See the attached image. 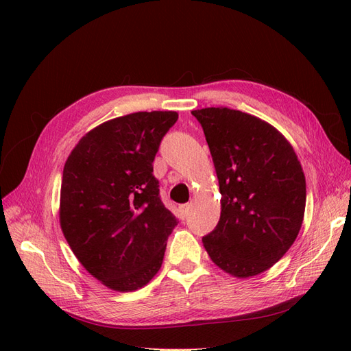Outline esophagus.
Instances as JSON below:
<instances>
[{"label": "esophagus", "mask_w": 351, "mask_h": 351, "mask_svg": "<svg viewBox=\"0 0 351 351\" xmlns=\"http://www.w3.org/2000/svg\"><path fill=\"white\" fill-rule=\"evenodd\" d=\"M178 212H180V217H182L183 219H184V218H187L189 212H190V205H189V204H186V205H182V206L178 208Z\"/></svg>", "instance_id": "obj_1"}]
</instances>
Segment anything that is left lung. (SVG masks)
Instances as JSON below:
<instances>
[{
  "label": "left lung",
  "instance_id": "1",
  "mask_svg": "<svg viewBox=\"0 0 351 351\" xmlns=\"http://www.w3.org/2000/svg\"><path fill=\"white\" fill-rule=\"evenodd\" d=\"M221 193V217L202 243L236 278L268 271L302 228L306 178L293 146L274 125L227 107L195 110Z\"/></svg>",
  "mask_w": 351,
  "mask_h": 351
}]
</instances>
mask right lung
<instances>
[{
    "label": "right lung",
    "instance_id": "1",
    "mask_svg": "<svg viewBox=\"0 0 351 351\" xmlns=\"http://www.w3.org/2000/svg\"><path fill=\"white\" fill-rule=\"evenodd\" d=\"M176 111L133 112L84 134L62 169L60 226L92 277L139 290L162 265L176 217L159 199L152 162Z\"/></svg>",
    "mask_w": 351,
    "mask_h": 351
}]
</instances>
